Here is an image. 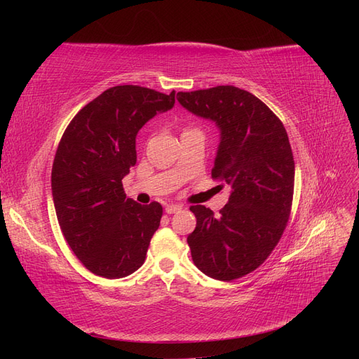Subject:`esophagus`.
Instances as JSON below:
<instances>
[{
    "label": "esophagus",
    "instance_id": "1",
    "mask_svg": "<svg viewBox=\"0 0 359 359\" xmlns=\"http://www.w3.org/2000/svg\"><path fill=\"white\" fill-rule=\"evenodd\" d=\"M181 210H182V206L177 205V203H170V205H168L166 208H165L166 214H175V212H180Z\"/></svg>",
    "mask_w": 359,
    "mask_h": 359
}]
</instances>
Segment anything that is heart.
I'll return each mask as SVG.
<instances>
[{"label": "heart", "instance_id": "obj_1", "mask_svg": "<svg viewBox=\"0 0 359 359\" xmlns=\"http://www.w3.org/2000/svg\"><path fill=\"white\" fill-rule=\"evenodd\" d=\"M184 132H191V128H187V130H184Z\"/></svg>", "mask_w": 359, "mask_h": 359}]
</instances>
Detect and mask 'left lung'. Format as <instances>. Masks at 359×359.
<instances>
[{"label":"left lung","instance_id":"8db88e82","mask_svg":"<svg viewBox=\"0 0 359 359\" xmlns=\"http://www.w3.org/2000/svg\"><path fill=\"white\" fill-rule=\"evenodd\" d=\"M181 106L220 128L211 175L231 186L220 215L190 206L196 227L187 236L203 274L231 281L262 265L289 220L295 163L283 123L256 95L232 85L178 93Z\"/></svg>","mask_w":359,"mask_h":359}]
</instances>
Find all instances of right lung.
I'll return each instance as SVG.
<instances>
[{
	"instance_id": "add662e5",
	"label": "right lung",
	"mask_w": 359,
	"mask_h": 359,
	"mask_svg": "<svg viewBox=\"0 0 359 359\" xmlns=\"http://www.w3.org/2000/svg\"><path fill=\"white\" fill-rule=\"evenodd\" d=\"M173 104L175 91L112 86L74 115L60 140L52 166L57 219L76 257L95 276L121 278L145 262L163 208L126 199L123 178L136 165L139 130Z\"/></svg>"
}]
</instances>
